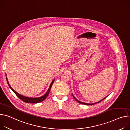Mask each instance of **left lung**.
Wrapping results in <instances>:
<instances>
[{
    "instance_id": "obj_1",
    "label": "left lung",
    "mask_w": 130,
    "mask_h": 130,
    "mask_svg": "<svg viewBox=\"0 0 130 130\" xmlns=\"http://www.w3.org/2000/svg\"><path fill=\"white\" fill-rule=\"evenodd\" d=\"M73 97H74V98L75 99V101H76L78 103H80V104H84V105H94V104H97V103H99V102H101V101H102L103 99H104L105 98H106V97H105V98H104L103 99H102V100H101V101H99V102H97V103H94V104H87V103H83V102H80V101H78V100H77L75 97H74V96L73 95Z\"/></svg>"
}]
</instances>
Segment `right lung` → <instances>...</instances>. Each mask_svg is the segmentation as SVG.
Masks as SVG:
<instances>
[{
	"label": "right lung",
	"instance_id": "1",
	"mask_svg": "<svg viewBox=\"0 0 130 130\" xmlns=\"http://www.w3.org/2000/svg\"><path fill=\"white\" fill-rule=\"evenodd\" d=\"M6 79H7V83H8V84L9 87L12 89V91L15 94V95H16L21 100V101H22L23 102H25V103H32V104L40 103V102H43V101H44V100L46 98V97L48 96V94H49V92H50V91H51V87H52V85H53V83H54V81H55V79H54V80L53 81V82H52L51 85H50V86H49V88L48 89L47 92L44 95H43V96L38 97V98H29V97H24V96H22V95H20V94H18L17 92H16L14 90V89L11 87V86L9 85L7 77H6Z\"/></svg>",
	"mask_w": 130,
	"mask_h": 130
}]
</instances>
